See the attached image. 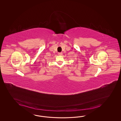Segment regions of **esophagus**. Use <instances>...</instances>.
Instances as JSON below:
<instances>
[{
  "mask_svg": "<svg viewBox=\"0 0 121 121\" xmlns=\"http://www.w3.org/2000/svg\"><path fill=\"white\" fill-rule=\"evenodd\" d=\"M58 54L59 55H62L63 54V53H62V52H60V53H58Z\"/></svg>",
  "mask_w": 121,
  "mask_h": 121,
  "instance_id": "1",
  "label": "esophagus"
}]
</instances>
